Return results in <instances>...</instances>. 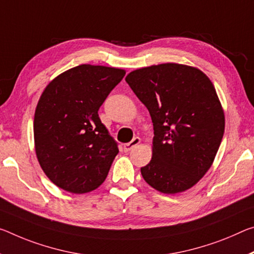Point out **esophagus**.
<instances>
[{"mask_svg":"<svg viewBox=\"0 0 254 254\" xmlns=\"http://www.w3.org/2000/svg\"><path fill=\"white\" fill-rule=\"evenodd\" d=\"M140 142H141V139H140V138H139V136H134V138H133V139H132L130 142L124 144V147H123V149H124V151H126V152H127V151H130L132 148H134L135 146H138V144H139Z\"/></svg>","mask_w":254,"mask_h":254,"instance_id":"1","label":"esophagus"}]
</instances>
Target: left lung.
Returning a JSON list of instances; mask_svg holds the SVG:
<instances>
[{"mask_svg": "<svg viewBox=\"0 0 254 254\" xmlns=\"http://www.w3.org/2000/svg\"><path fill=\"white\" fill-rule=\"evenodd\" d=\"M126 81L150 113L154 142L144 181L163 193L192 188L214 162L225 116L214 84L195 67L165 63L132 71Z\"/></svg>", "mask_w": 254, "mask_h": 254, "instance_id": "obj_1", "label": "left lung"}]
</instances>
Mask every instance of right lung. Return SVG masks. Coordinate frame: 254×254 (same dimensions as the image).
<instances>
[{
    "label": "right lung",
    "mask_w": 254,
    "mask_h": 254,
    "mask_svg": "<svg viewBox=\"0 0 254 254\" xmlns=\"http://www.w3.org/2000/svg\"><path fill=\"white\" fill-rule=\"evenodd\" d=\"M126 71L102 65L72 67L50 82L35 112V149L52 182L71 193L97 189L119 154L98 110Z\"/></svg>",
    "instance_id": "obj_1"
}]
</instances>
